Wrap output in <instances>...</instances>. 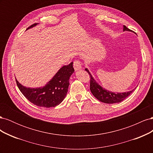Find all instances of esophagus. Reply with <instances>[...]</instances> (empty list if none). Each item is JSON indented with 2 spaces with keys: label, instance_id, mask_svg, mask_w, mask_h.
<instances>
[{
  "label": "esophagus",
  "instance_id": "obj_1",
  "mask_svg": "<svg viewBox=\"0 0 153 153\" xmlns=\"http://www.w3.org/2000/svg\"><path fill=\"white\" fill-rule=\"evenodd\" d=\"M73 67L75 68V71H77L78 69H80L82 68V64L80 61H78V60H76V61H74Z\"/></svg>",
  "mask_w": 153,
  "mask_h": 153
}]
</instances>
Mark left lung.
<instances>
[{
    "instance_id": "obj_1",
    "label": "left lung",
    "mask_w": 153,
    "mask_h": 153,
    "mask_svg": "<svg viewBox=\"0 0 153 153\" xmlns=\"http://www.w3.org/2000/svg\"><path fill=\"white\" fill-rule=\"evenodd\" d=\"M123 31H131V30L127 28L125 25H123ZM85 69L90 75V90L92 94L94 95L96 99H98L99 101H101V102L109 104L119 103L123 101L125 98H126L135 90V89H134L131 91L122 92V93L121 92V93L120 92L119 93V92L115 93V92L106 90L104 88L100 86L95 81L94 78L92 76L91 74L89 73V70L87 68H85Z\"/></svg>"
}]
</instances>
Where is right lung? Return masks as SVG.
Instances as JSON below:
<instances>
[{
  "label": "right lung",
  "mask_w": 153,
  "mask_h": 153,
  "mask_svg": "<svg viewBox=\"0 0 153 153\" xmlns=\"http://www.w3.org/2000/svg\"><path fill=\"white\" fill-rule=\"evenodd\" d=\"M37 24L30 25L27 30L35 27ZM73 63L72 62L67 66H62L43 87H26L16 79L17 86L25 98L34 105L45 108L55 107L61 103L66 96L69 78L75 71Z\"/></svg>",
  "instance_id": "right-lung-1"
}]
</instances>
